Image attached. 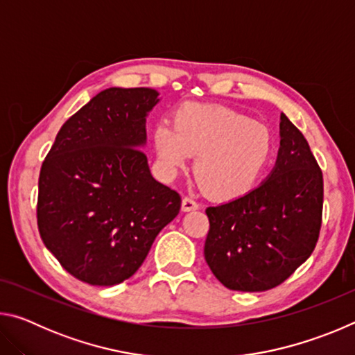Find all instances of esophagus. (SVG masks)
Returning <instances> with one entry per match:
<instances>
[{"instance_id":"34e87169","label":"esophagus","mask_w":355,"mask_h":355,"mask_svg":"<svg viewBox=\"0 0 355 355\" xmlns=\"http://www.w3.org/2000/svg\"><path fill=\"white\" fill-rule=\"evenodd\" d=\"M197 208H199V203L189 199V197H184V199L182 200V211H184V213L194 211V209H197Z\"/></svg>"}]
</instances>
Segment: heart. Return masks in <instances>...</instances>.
Here are the masks:
<instances>
[{
  "label": "heart",
  "instance_id": "1",
  "mask_svg": "<svg viewBox=\"0 0 355 355\" xmlns=\"http://www.w3.org/2000/svg\"><path fill=\"white\" fill-rule=\"evenodd\" d=\"M152 137L156 156L169 172L184 169L191 155H197V183L208 197L219 202L248 196L274 152L271 131L224 106L184 105L173 116V127L156 125Z\"/></svg>",
  "mask_w": 355,
  "mask_h": 355
}]
</instances>
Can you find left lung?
Masks as SVG:
<instances>
[{"mask_svg": "<svg viewBox=\"0 0 355 355\" xmlns=\"http://www.w3.org/2000/svg\"><path fill=\"white\" fill-rule=\"evenodd\" d=\"M322 172L304 135L280 116L272 172L238 200L207 208L205 260L222 285L266 291L285 282L315 250L322 219Z\"/></svg>", "mask_w": 355, "mask_h": 355, "instance_id": "1", "label": "left lung"}]
</instances>
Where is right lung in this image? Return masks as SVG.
I'll return each instance as SVG.
<instances>
[{"instance_id":"right-lung-1","label":"right lung","mask_w":355,"mask_h":355,"mask_svg":"<svg viewBox=\"0 0 355 355\" xmlns=\"http://www.w3.org/2000/svg\"><path fill=\"white\" fill-rule=\"evenodd\" d=\"M148 87H110L62 125L42 164L37 225L46 249L78 280L112 286L130 279L182 207L148 169Z\"/></svg>"}]
</instances>
